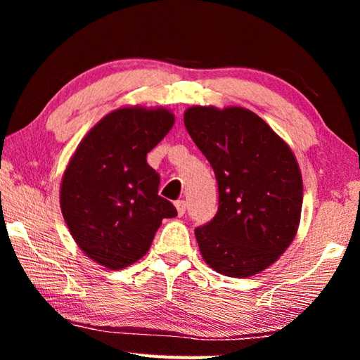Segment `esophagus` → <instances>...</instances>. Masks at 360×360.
<instances>
[{
  "mask_svg": "<svg viewBox=\"0 0 360 360\" xmlns=\"http://www.w3.org/2000/svg\"><path fill=\"white\" fill-rule=\"evenodd\" d=\"M176 210H178V214L179 216H184L186 214V210H187V203L184 202V200H178V202L174 203Z\"/></svg>",
  "mask_w": 360,
  "mask_h": 360,
  "instance_id": "esophagus-1",
  "label": "esophagus"
}]
</instances>
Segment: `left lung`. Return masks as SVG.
Segmentation results:
<instances>
[{
	"label": "left lung",
	"instance_id": "1",
	"mask_svg": "<svg viewBox=\"0 0 360 360\" xmlns=\"http://www.w3.org/2000/svg\"><path fill=\"white\" fill-rule=\"evenodd\" d=\"M184 125L217 181L216 216L195 229L205 262L230 278L265 270L300 221L303 186L294 154L245 108H188Z\"/></svg>",
	"mask_w": 360,
	"mask_h": 360
}]
</instances>
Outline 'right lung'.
Segmentation results:
<instances>
[{"instance_id":"right-lung-1","label":"right lung","mask_w":360,"mask_h":360,"mask_svg":"<svg viewBox=\"0 0 360 360\" xmlns=\"http://www.w3.org/2000/svg\"><path fill=\"white\" fill-rule=\"evenodd\" d=\"M174 124L167 109L122 108L87 133L66 168L60 206L77 246L111 270L149 251L162 219L178 216L158 195L146 155Z\"/></svg>"}]
</instances>
